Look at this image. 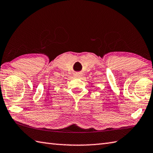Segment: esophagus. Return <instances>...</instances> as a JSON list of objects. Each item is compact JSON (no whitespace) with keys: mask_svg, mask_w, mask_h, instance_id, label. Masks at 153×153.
<instances>
[{"mask_svg":"<svg viewBox=\"0 0 153 153\" xmlns=\"http://www.w3.org/2000/svg\"><path fill=\"white\" fill-rule=\"evenodd\" d=\"M82 74L80 73V72H77V73L75 74V76L77 77H82Z\"/></svg>","mask_w":153,"mask_h":153,"instance_id":"esophagus-1","label":"esophagus"}]
</instances>
